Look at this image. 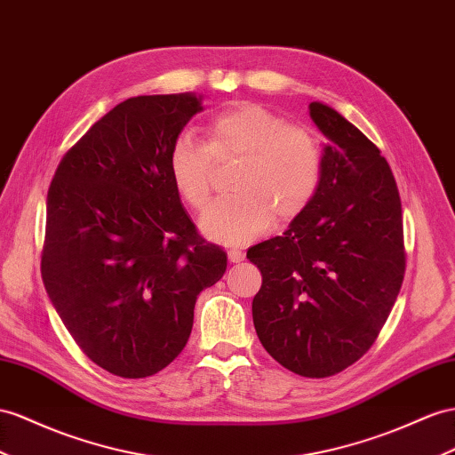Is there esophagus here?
<instances>
[{"label": "esophagus", "instance_id": "esophagus-1", "mask_svg": "<svg viewBox=\"0 0 455 455\" xmlns=\"http://www.w3.org/2000/svg\"><path fill=\"white\" fill-rule=\"evenodd\" d=\"M227 255H228V261H230V263H240V261H243V258H246V253H243V251L238 250V248H230V250L227 251Z\"/></svg>", "mask_w": 455, "mask_h": 455}]
</instances>
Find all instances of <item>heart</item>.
<instances>
[{
	"mask_svg": "<svg viewBox=\"0 0 455 455\" xmlns=\"http://www.w3.org/2000/svg\"><path fill=\"white\" fill-rule=\"evenodd\" d=\"M240 163L232 190L202 217L204 235L225 243H246L269 228L273 219L288 223L315 197L323 157L306 128L255 103H236L213 115L205 126V144L180 134L169 149L174 190L196 212L213 192L215 165Z\"/></svg>",
	"mask_w": 455,
	"mask_h": 455,
	"instance_id": "1",
	"label": "heart"
}]
</instances>
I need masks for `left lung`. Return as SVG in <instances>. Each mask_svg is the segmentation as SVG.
<instances>
[{"mask_svg":"<svg viewBox=\"0 0 455 455\" xmlns=\"http://www.w3.org/2000/svg\"><path fill=\"white\" fill-rule=\"evenodd\" d=\"M309 116L329 140L319 190L283 236L248 250L263 283L251 313L273 359L324 379L377 340L405 273L402 202L380 149L319 101Z\"/></svg>","mask_w":455,"mask_h":455,"instance_id":"8db88e82","label":"left lung"}]
</instances>
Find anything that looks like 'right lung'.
<instances>
[{
	"label": "right lung",
	"instance_id": "1",
	"mask_svg": "<svg viewBox=\"0 0 455 455\" xmlns=\"http://www.w3.org/2000/svg\"><path fill=\"white\" fill-rule=\"evenodd\" d=\"M197 111L192 94L126 100L67 151L50 184L45 292L78 347L116 377L165 369L190 339L197 294L227 271L169 174V149Z\"/></svg>",
	"mask_w": 455,
	"mask_h": 455
}]
</instances>
